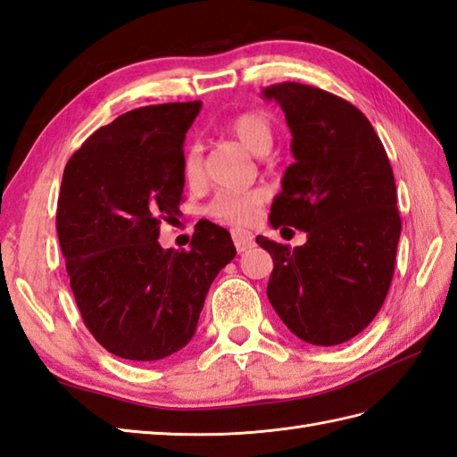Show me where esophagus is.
<instances>
[{"label":"esophagus","mask_w":457,"mask_h":457,"mask_svg":"<svg viewBox=\"0 0 457 457\" xmlns=\"http://www.w3.org/2000/svg\"><path fill=\"white\" fill-rule=\"evenodd\" d=\"M231 237H233V245H236V249L239 253L249 251L251 247H254V236L247 229H233Z\"/></svg>","instance_id":"1"}]
</instances>
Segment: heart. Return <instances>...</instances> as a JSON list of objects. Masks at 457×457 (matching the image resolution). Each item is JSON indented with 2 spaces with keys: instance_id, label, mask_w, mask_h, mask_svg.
<instances>
[{
  "instance_id": "1",
  "label": "heart",
  "mask_w": 457,
  "mask_h": 457,
  "mask_svg": "<svg viewBox=\"0 0 457 457\" xmlns=\"http://www.w3.org/2000/svg\"><path fill=\"white\" fill-rule=\"evenodd\" d=\"M229 131L253 154H266L274 143V125L264 112L253 110L233 117ZM203 173V146L189 143L183 152V175L187 181H196ZM264 203L262 189L220 191L210 201L206 212L226 224H249Z\"/></svg>"
}]
</instances>
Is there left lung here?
<instances>
[{
	"mask_svg": "<svg viewBox=\"0 0 457 457\" xmlns=\"http://www.w3.org/2000/svg\"><path fill=\"white\" fill-rule=\"evenodd\" d=\"M262 96L284 110L295 158L270 226L307 233L295 249L256 237L274 261L266 295L303 342L344 344L377 317L394 276L402 220L390 160L370 121L340 96L301 83Z\"/></svg>",
	"mask_w": 457,
	"mask_h": 457,
	"instance_id": "obj_1",
	"label": "left lung"
}]
</instances>
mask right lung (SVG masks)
Returning a JSON list of instances; mask_svg holds the SVG:
<instances>
[{
  "instance_id": "right-lung-1",
  "label": "right lung",
  "mask_w": 457,
  "mask_h": 457,
  "mask_svg": "<svg viewBox=\"0 0 457 457\" xmlns=\"http://www.w3.org/2000/svg\"><path fill=\"white\" fill-rule=\"evenodd\" d=\"M203 102L127 112L67 162L57 237L87 328L110 353L138 362L191 342L218 272L236 256L229 231L195 228L189 251L162 249V221H178L185 133Z\"/></svg>"
}]
</instances>
